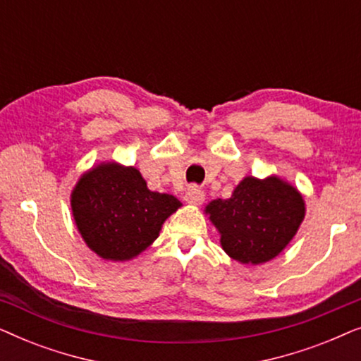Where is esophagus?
Returning <instances> with one entry per match:
<instances>
[{
    "mask_svg": "<svg viewBox=\"0 0 361 361\" xmlns=\"http://www.w3.org/2000/svg\"><path fill=\"white\" fill-rule=\"evenodd\" d=\"M185 200L189 202V204H194V205L204 204V200H205L204 190H200L199 187H195V185L189 187V190L185 192Z\"/></svg>",
    "mask_w": 361,
    "mask_h": 361,
    "instance_id": "obj_1",
    "label": "esophagus"
}]
</instances>
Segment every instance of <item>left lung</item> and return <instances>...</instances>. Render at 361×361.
<instances>
[{"label": "left lung", "mask_w": 361, "mask_h": 361, "mask_svg": "<svg viewBox=\"0 0 361 361\" xmlns=\"http://www.w3.org/2000/svg\"><path fill=\"white\" fill-rule=\"evenodd\" d=\"M205 214L220 233L221 248L241 264L274 259L298 233L305 216L300 192L278 176H246L230 199L212 200Z\"/></svg>", "instance_id": "left-lung-1"}]
</instances>
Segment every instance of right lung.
I'll list each match as a JSON object with an SVG mask.
<instances>
[{
	"mask_svg": "<svg viewBox=\"0 0 361 361\" xmlns=\"http://www.w3.org/2000/svg\"><path fill=\"white\" fill-rule=\"evenodd\" d=\"M180 205L174 195L147 189L136 167L115 161L83 172L71 194L78 233L106 261L136 258Z\"/></svg>",
	"mask_w": 361,
	"mask_h": 361,
	"instance_id": "right-lung-1",
	"label": "right lung"
}]
</instances>
